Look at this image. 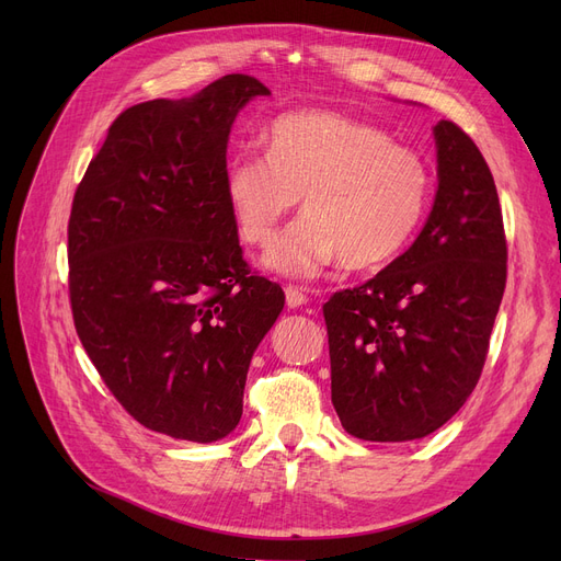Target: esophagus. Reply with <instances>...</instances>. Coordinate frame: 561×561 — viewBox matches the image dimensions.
Here are the masks:
<instances>
[{
  "label": "esophagus",
  "mask_w": 561,
  "mask_h": 561,
  "mask_svg": "<svg viewBox=\"0 0 561 561\" xmlns=\"http://www.w3.org/2000/svg\"><path fill=\"white\" fill-rule=\"evenodd\" d=\"M284 293H286V305H288L290 309H298V307H302V305L309 302V296H307V293H305L302 288L286 286Z\"/></svg>",
  "instance_id": "obj_1"
}]
</instances>
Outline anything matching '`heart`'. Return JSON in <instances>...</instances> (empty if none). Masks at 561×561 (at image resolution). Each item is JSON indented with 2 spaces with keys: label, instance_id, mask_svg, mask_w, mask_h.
I'll return each instance as SVG.
<instances>
[{
  "label": "heart",
  "instance_id": "b5f03b06",
  "mask_svg": "<svg viewBox=\"0 0 561 561\" xmlns=\"http://www.w3.org/2000/svg\"><path fill=\"white\" fill-rule=\"evenodd\" d=\"M265 157L233 154L225 197L236 231L265 248L302 195V220L265 254V268L316 277L343 259L375 268L414 239L430 204L425 161L409 147L334 111L286 113L263 134Z\"/></svg>",
  "mask_w": 561,
  "mask_h": 561
}]
</instances>
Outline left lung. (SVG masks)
<instances>
[{
	"label": "left lung",
	"mask_w": 561,
	"mask_h": 561,
	"mask_svg": "<svg viewBox=\"0 0 561 561\" xmlns=\"http://www.w3.org/2000/svg\"><path fill=\"white\" fill-rule=\"evenodd\" d=\"M438 188L419 239L325 302L332 404L347 434L414 440L473 393L507 282L493 174L455 123L434 125Z\"/></svg>",
	"instance_id": "8db88e82"
}]
</instances>
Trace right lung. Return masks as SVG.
<instances>
[{"mask_svg": "<svg viewBox=\"0 0 561 561\" xmlns=\"http://www.w3.org/2000/svg\"><path fill=\"white\" fill-rule=\"evenodd\" d=\"M271 95L227 75L115 117L68 222L75 328L108 391L172 438L211 444L243 414L248 368L284 309L252 275L225 197L229 131Z\"/></svg>", "mask_w": 561, "mask_h": 561, "instance_id": "add662e5", "label": "right lung"}]
</instances>
